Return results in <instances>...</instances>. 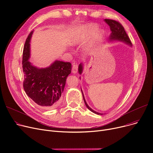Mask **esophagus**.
Masks as SVG:
<instances>
[{"instance_id":"obj_1","label":"esophagus","mask_w":153,"mask_h":153,"mask_svg":"<svg viewBox=\"0 0 153 153\" xmlns=\"http://www.w3.org/2000/svg\"><path fill=\"white\" fill-rule=\"evenodd\" d=\"M77 70H78V65L77 64H74L73 66H72V73L75 74L77 72Z\"/></svg>"}]
</instances>
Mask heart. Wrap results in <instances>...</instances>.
<instances>
[{
	"mask_svg": "<svg viewBox=\"0 0 153 153\" xmlns=\"http://www.w3.org/2000/svg\"><path fill=\"white\" fill-rule=\"evenodd\" d=\"M97 27L93 25V24H90V25L85 26L72 38L71 44L74 46H76L85 43L92 37L95 32L97 31ZM101 38L102 33L100 32L94 35L91 40L90 45L86 49L87 51L91 50L95 46L97 45L100 42Z\"/></svg>",
	"mask_w": 153,
	"mask_h": 153,
	"instance_id": "heart-1",
	"label": "heart"
}]
</instances>
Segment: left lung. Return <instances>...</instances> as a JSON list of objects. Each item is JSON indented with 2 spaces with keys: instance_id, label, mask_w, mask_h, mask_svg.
I'll list each match as a JSON object with an SVG mask.
<instances>
[{
  "instance_id": "left-lung-1",
  "label": "left lung",
  "mask_w": 153,
  "mask_h": 153,
  "mask_svg": "<svg viewBox=\"0 0 153 153\" xmlns=\"http://www.w3.org/2000/svg\"><path fill=\"white\" fill-rule=\"evenodd\" d=\"M105 22L107 24V25H109L110 30L111 31V33H110V35L109 36L108 38V42H111L114 41H118V42H123L125 44L129 45L130 46H132V44L131 43L130 39L129 38V37L128 36L126 31L123 28V27L120 24L119 22L114 20H110V19H105L104 20ZM83 69H84V66H83V63H81L79 64V69H78V72L79 74H81L83 72ZM81 79V77H79ZM81 92L82 94V96H83V99H84V103L85 104L86 107H87V108L89 109V110H91L93 113L97 114V115H103V114H100L99 113V112H97L94 111V110H92L87 103L85 99L84 98V94L83 92L81 89Z\"/></svg>"
}]
</instances>
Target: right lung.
Returning <instances> with one entry per match:
<instances>
[{
  "label": "right lung",
  "mask_w": 153,
  "mask_h": 153,
  "mask_svg": "<svg viewBox=\"0 0 153 153\" xmlns=\"http://www.w3.org/2000/svg\"><path fill=\"white\" fill-rule=\"evenodd\" d=\"M33 31L30 32L23 48L22 67L25 74L23 89L27 95L38 105L52 109L59 103L68 76L71 72V64L59 60L50 66L39 68L29 61L30 40Z\"/></svg>",
  "instance_id": "add662e5"
}]
</instances>
